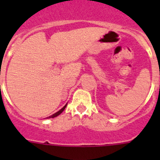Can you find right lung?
Segmentation results:
<instances>
[{
  "label": "right lung",
  "instance_id": "right-lung-1",
  "mask_svg": "<svg viewBox=\"0 0 160 160\" xmlns=\"http://www.w3.org/2000/svg\"><path fill=\"white\" fill-rule=\"evenodd\" d=\"M66 105H67V104H66V105H65L64 107H62V108L61 109L60 111H58V112H56V113H55V114H52V115H50V116L47 117V118H55V117L58 116L59 114H62V111H64L65 109H66Z\"/></svg>",
  "mask_w": 160,
  "mask_h": 160
}]
</instances>
